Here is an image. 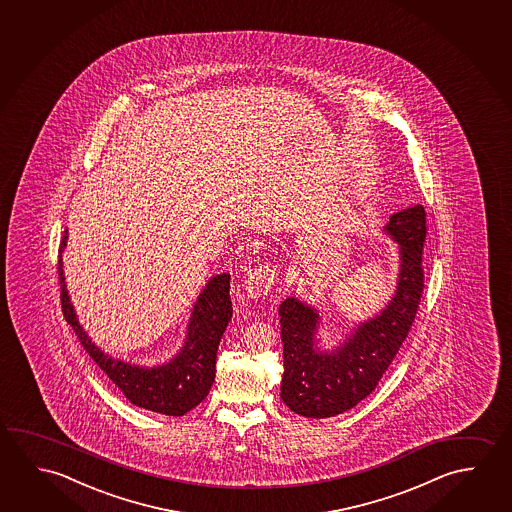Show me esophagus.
<instances>
[{
	"instance_id": "esophagus-1",
	"label": "esophagus",
	"mask_w": 512,
	"mask_h": 512,
	"mask_svg": "<svg viewBox=\"0 0 512 512\" xmlns=\"http://www.w3.org/2000/svg\"><path fill=\"white\" fill-rule=\"evenodd\" d=\"M275 282V271L269 266H257V268L250 271V275L246 278L244 284V291L250 300H259L262 296L268 294L271 285Z\"/></svg>"
}]
</instances>
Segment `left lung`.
Here are the masks:
<instances>
[{
	"label": "left lung",
	"instance_id": "1",
	"mask_svg": "<svg viewBox=\"0 0 512 512\" xmlns=\"http://www.w3.org/2000/svg\"><path fill=\"white\" fill-rule=\"evenodd\" d=\"M380 232L396 244L398 253L393 294L378 312L353 321L336 344L323 343L319 334L327 310L296 293L278 309L284 344L280 398L300 416L332 418L353 409L375 391L409 334L423 293L425 209L411 203L394 212Z\"/></svg>",
	"mask_w": 512,
	"mask_h": 512
}]
</instances>
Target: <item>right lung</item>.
<instances>
[{"mask_svg": "<svg viewBox=\"0 0 512 512\" xmlns=\"http://www.w3.org/2000/svg\"><path fill=\"white\" fill-rule=\"evenodd\" d=\"M68 230L60 241L59 278L62 285V310L66 321L75 330L85 352L107 377L121 389L126 400L146 411L166 416H184L185 412L202 403L216 378V355L221 337L232 318L230 275L219 273L210 277L196 296L191 316L187 319L182 346L168 361L146 366L123 361L103 352L93 337L85 332L71 303L64 277L62 255L68 246Z\"/></svg>", "mask_w": 512, "mask_h": 512, "instance_id": "add662e5", "label": "right lung"}]
</instances>
